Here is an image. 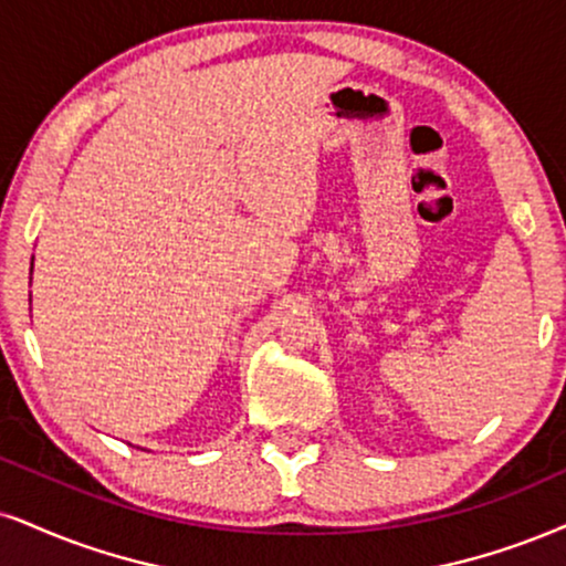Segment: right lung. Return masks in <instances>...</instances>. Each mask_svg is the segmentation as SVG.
<instances>
[{"instance_id":"1","label":"right lung","mask_w":566,"mask_h":566,"mask_svg":"<svg viewBox=\"0 0 566 566\" xmlns=\"http://www.w3.org/2000/svg\"><path fill=\"white\" fill-rule=\"evenodd\" d=\"M31 270H33V260H31Z\"/></svg>"}]
</instances>
